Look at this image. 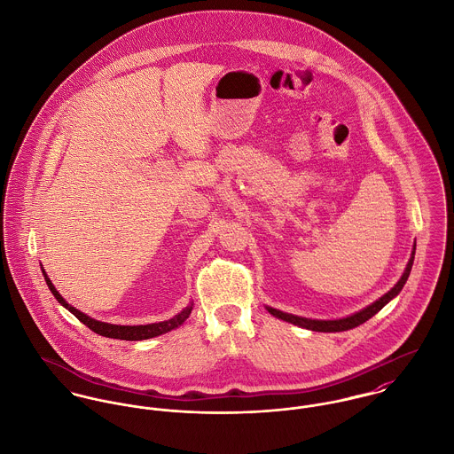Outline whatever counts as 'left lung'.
Wrapping results in <instances>:
<instances>
[{
    "instance_id": "8db88e82",
    "label": "left lung",
    "mask_w": 454,
    "mask_h": 454,
    "mask_svg": "<svg viewBox=\"0 0 454 454\" xmlns=\"http://www.w3.org/2000/svg\"><path fill=\"white\" fill-rule=\"evenodd\" d=\"M412 260H414V249H412V256L410 258L408 267H406L403 278L399 279V283H397L394 288L390 289L388 293H385L380 300H376L374 303H372L370 307H366L364 310H361V312H357V314H354V316H348V317H343V319H336V321H316V319H305V317L291 316V314L281 312V310H278V309H270V307H267V310H269L272 316H276V317H279V319H283V321H286V323H291V325L300 326V328H307V330L323 331V333L352 330V328H356V326L366 323L368 319H372L374 314H378L394 296H397V294L401 293V289L404 288V285H406V281H408V278H410Z\"/></svg>"
}]
</instances>
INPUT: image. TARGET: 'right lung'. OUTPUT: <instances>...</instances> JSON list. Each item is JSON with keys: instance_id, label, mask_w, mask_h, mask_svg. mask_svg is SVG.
<instances>
[{"instance_id": "1", "label": "right lung", "mask_w": 454, "mask_h": 454, "mask_svg": "<svg viewBox=\"0 0 454 454\" xmlns=\"http://www.w3.org/2000/svg\"><path fill=\"white\" fill-rule=\"evenodd\" d=\"M44 279H46V285L50 291L53 293V296L57 298L59 303H62L71 314H74L80 321H82L84 326H88L90 330L95 331L97 334H102V336H107V338H116V340H129V341H137V340H147V338H154V336H160L163 333L168 331L175 330L178 328L180 325H184V321L189 317L192 307H185L180 314H176L175 317L163 321V323H154V325H145V326H118V325H109V323H100V321H95L91 317H88L86 314L80 312L78 309H74L73 305H69L60 294L59 291L55 289V286L51 285V281L48 279V276L44 274Z\"/></svg>"}]
</instances>
